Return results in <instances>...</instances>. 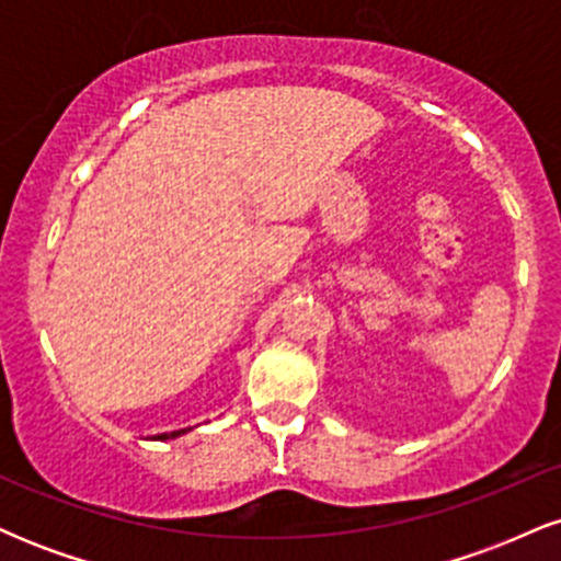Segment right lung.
<instances>
[{
    "instance_id": "obj_1",
    "label": "right lung",
    "mask_w": 561,
    "mask_h": 561,
    "mask_svg": "<svg viewBox=\"0 0 561 561\" xmlns=\"http://www.w3.org/2000/svg\"><path fill=\"white\" fill-rule=\"evenodd\" d=\"M184 433H190V427H186V430H173V433H160V435L152 437V440H173V437H179V435H184Z\"/></svg>"
}]
</instances>
